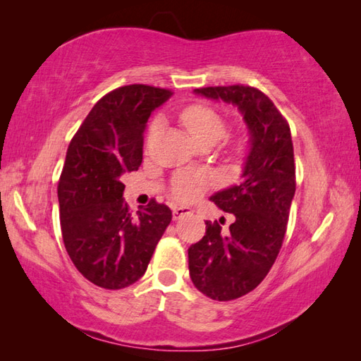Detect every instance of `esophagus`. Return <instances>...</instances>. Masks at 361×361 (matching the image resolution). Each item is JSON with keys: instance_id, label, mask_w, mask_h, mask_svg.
Returning <instances> with one entry per match:
<instances>
[{"instance_id": "34e87169", "label": "esophagus", "mask_w": 361, "mask_h": 361, "mask_svg": "<svg viewBox=\"0 0 361 361\" xmlns=\"http://www.w3.org/2000/svg\"><path fill=\"white\" fill-rule=\"evenodd\" d=\"M189 214H192V209L190 208H173V211H172V217H173V220H180V219H183V217H186V216H189Z\"/></svg>"}]
</instances>
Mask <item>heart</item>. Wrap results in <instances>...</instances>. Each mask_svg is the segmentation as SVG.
Returning a JSON list of instances; mask_svg holds the SVG:
<instances>
[{
	"label": "heart",
	"mask_w": 361,
	"mask_h": 361,
	"mask_svg": "<svg viewBox=\"0 0 361 361\" xmlns=\"http://www.w3.org/2000/svg\"><path fill=\"white\" fill-rule=\"evenodd\" d=\"M181 122L186 127L189 135L198 142L219 141L226 132V124L219 113L204 105H192L181 113ZM161 127V121L155 119L150 124L149 137H153ZM208 186V178L202 173L181 172L173 178L172 194L180 202H194L202 195Z\"/></svg>",
	"instance_id": "heart-1"
}]
</instances>
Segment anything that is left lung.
Returning a JSON list of instances; mask_svg holds the SVG:
<instances>
[{
    "instance_id": "obj_1",
    "label": "left lung",
    "mask_w": 361,
    "mask_h": 361,
    "mask_svg": "<svg viewBox=\"0 0 361 361\" xmlns=\"http://www.w3.org/2000/svg\"><path fill=\"white\" fill-rule=\"evenodd\" d=\"M194 93L237 106L250 133L240 181L209 198L235 221L228 234L217 221H206L203 239L188 250L194 286L216 301H231L255 290L279 255L296 190L293 142L287 121L257 88L208 87Z\"/></svg>"
}]
</instances>
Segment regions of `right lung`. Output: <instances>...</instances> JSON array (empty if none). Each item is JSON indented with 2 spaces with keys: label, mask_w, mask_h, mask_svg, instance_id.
<instances>
[{
  "label": "right lung",
  "mask_w": 361,
  "mask_h": 361,
  "mask_svg": "<svg viewBox=\"0 0 361 361\" xmlns=\"http://www.w3.org/2000/svg\"><path fill=\"white\" fill-rule=\"evenodd\" d=\"M172 94L149 85L113 90L91 109L68 147L57 188L63 243L83 278L102 288L140 279L172 220V211L155 200L130 212L121 181L141 166L147 121Z\"/></svg>",
  "instance_id": "obj_1"
}]
</instances>
